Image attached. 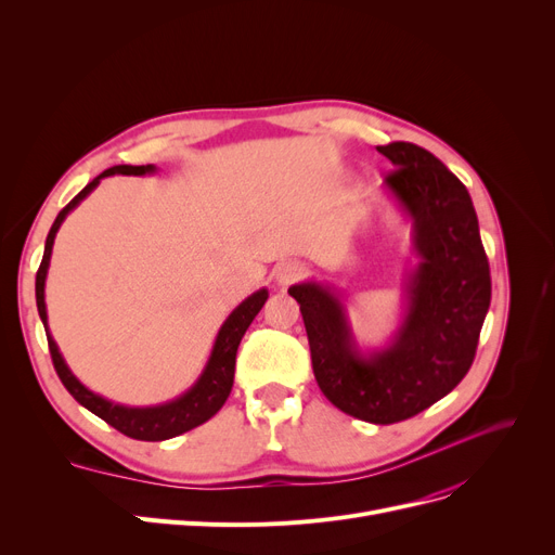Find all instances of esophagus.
Here are the masks:
<instances>
[{"mask_svg":"<svg viewBox=\"0 0 555 555\" xmlns=\"http://www.w3.org/2000/svg\"><path fill=\"white\" fill-rule=\"evenodd\" d=\"M272 276L281 287H287L289 283H295L306 276V268L297 260H283V262H279V266H274Z\"/></svg>","mask_w":555,"mask_h":555,"instance_id":"1","label":"esophagus"}]
</instances>
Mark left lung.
I'll return each instance as SVG.
<instances>
[{
  "label": "left lung",
  "mask_w": 555,
  "mask_h": 555,
  "mask_svg": "<svg viewBox=\"0 0 555 555\" xmlns=\"http://www.w3.org/2000/svg\"><path fill=\"white\" fill-rule=\"evenodd\" d=\"M393 172L385 193L412 222L418 262L402 276L396 331L362 346L339 289L301 281L297 299L319 389L344 414L391 425L448 396L468 373L490 306V268L468 189L429 151L410 141L377 145Z\"/></svg>",
  "instance_id": "8db88e82"
}]
</instances>
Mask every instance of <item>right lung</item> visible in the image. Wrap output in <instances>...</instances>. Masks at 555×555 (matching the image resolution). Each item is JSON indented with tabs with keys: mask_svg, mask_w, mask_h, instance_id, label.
Wrapping results in <instances>:
<instances>
[{
	"mask_svg": "<svg viewBox=\"0 0 555 555\" xmlns=\"http://www.w3.org/2000/svg\"><path fill=\"white\" fill-rule=\"evenodd\" d=\"M157 172L155 164L149 166H112L103 170L99 178H94L90 184H87L67 207L57 214V218L51 224V231L44 243V256L40 262V270L36 274V301H38V312L47 331V341H49V351L51 360L55 366L57 377H61L65 389L92 414L103 418L107 425L114 429H119L121 434L130 436V439L137 441H166L172 439V436H180L202 423H207L211 416L220 412V406L231 393L233 387V371H236V353H238V344L254 322V317L260 312V308L266 306L270 293L268 287L256 289L254 295H249L245 301H241L236 308L231 310V314L224 319L214 346L207 364H204L202 373L197 375V380L178 398L159 402V404H149V406H132V404H121L114 402L90 387H85L78 377L72 373L67 366L61 348H57L51 331H49V317H47V304H44V285H47V274H49V262H51V251H53V241L55 233L65 222V218L78 207V204L90 195L103 178H112V175H153Z\"/></svg>",
	"mask_w": 555,
	"mask_h": 555,
	"instance_id": "obj_1",
	"label": "right lung"
}]
</instances>
